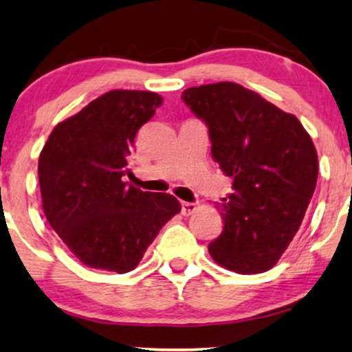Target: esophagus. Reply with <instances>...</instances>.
<instances>
[{"label":"esophagus","instance_id":"esophagus-1","mask_svg":"<svg viewBox=\"0 0 352 352\" xmlns=\"http://www.w3.org/2000/svg\"><path fill=\"white\" fill-rule=\"evenodd\" d=\"M195 210H197V204H194V201H182L181 204V211L184 216L192 214Z\"/></svg>","mask_w":352,"mask_h":352}]
</instances>
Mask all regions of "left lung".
I'll list each match as a JSON object with an SVG mask.
<instances>
[{"mask_svg": "<svg viewBox=\"0 0 352 352\" xmlns=\"http://www.w3.org/2000/svg\"><path fill=\"white\" fill-rule=\"evenodd\" d=\"M182 100L206 126L232 194L211 258L239 274L266 272L300 229L316 190L317 152L295 115L230 81L194 86Z\"/></svg>", "mask_w": 352, "mask_h": 352, "instance_id": "1", "label": "left lung"}]
</instances>
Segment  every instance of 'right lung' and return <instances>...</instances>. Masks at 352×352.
<instances>
[{"mask_svg":"<svg viewBox=\"0 0 352 352\" xmlns=\"http://www.w3.org/2000/svg\"><path fill=\"white\" fill-rule=\"evenodd\" d=\"M162 102L151 91H109L57 124L43 147L38 179L46 219L86 266L133 271L181 211L176 197L124 182L138 129Z\"/></svg>","mask_w":352,"mask_h":352,"instance_id":"add662e5","label":"right lung"}]
</instances>
